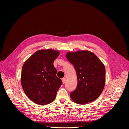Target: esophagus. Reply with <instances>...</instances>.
<instances>
[{"mask_svg":"<svg viewBox=\"0 0 129 129\" xmlns=\"http://www.w3.org/2000/svg\"><path fill=\"white\" fill-rule=\"evenodd\" d=\"M62 80L63 84H65V82H66V78H62Z\"/></svg>","mask_w":129,"mask_h":129,"instance_id":"esophagus-1","label":"esophagus"}]
</instances>
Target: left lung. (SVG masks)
Wrapping results in <instances>:
<instances>
[{
  "label": "left lung",
  "instance_id": "1",
  "mask_svg": "<svg viewBox=\"0 0 129 129\" xmlns=\"http://www.w3.org/2000/svg\"><path fill=\"white\" fill-rule=\"evenodd\" d=\"M67 59L75 68L77 74L76 89L71 92L72 100L85 105L95 100L102 93L106 82V70L103 63L89 51L70 52Z\"/></svg>",
  "mask_w": 129,
  "mask_h": 129
}]
</instances>
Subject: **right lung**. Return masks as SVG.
Segmentation results:
<instances>
[{
  "label": "right lung",
  "instance_id": "add662e5",
  "mask_svg": "<svg viewBox=\"0 0 129 129\" xmlns=\"http://www.w3.org/2000/svg\"><path fill=\"white\" fill-rule=\"evenodd\" d=\"M59 52L52 49L37 51L24 63L21 84L26 96L35 104L45 105L55 99L62 84L56 76L54 61Z\"/></svg>",
  "mask_w": 129,
  "mask_h": 129
}]
</instances>
